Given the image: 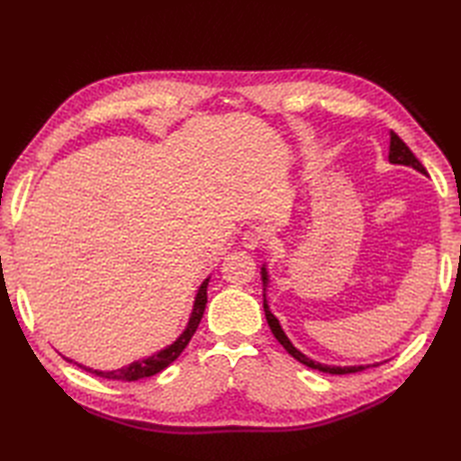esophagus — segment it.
Segmentation results:
<instances>
[{
    "label": "esophagus",
    "instance_id": "esophagus-1",
    "mask_svg": "<svg viewBox=\"0 0 461 461\" xmlns=\"http://www.w3.org/2000/svg\"><path fill=\"white\" fill-rule=\"evenodd\" d=\"M266 243V236L259 230H248L241 238V246L246 249H256Z\"/></svg>",
    "mask_w": 461,
    "mask_h": 461
}]
</instances>
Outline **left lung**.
<instances>
[{
	"instance_id": "1",
	"label": "left lung",
	"mask_w": 461,
	"mask_h": 461,
	"mask_svg": "<svg viewBox=\"0 0 461 461\" xmlns=\"http://www.w3.org/2000/svg\"><path fill=\"white\" fill-rule=\"evenodd\" d=\"M388 160L393 162V164L410 166V168L418 170L420 174H428V172H426V168L422 166V162H420V160L416 158L414 152L410 150L408 146H406V142H404L402 139H400V136H398L396 132H393V131H390V152H388ZM261 279H263V311H266L267 325H269V329H271L273 335H276V339H277V340L281 342V345H283V348H285L293 358L299 360L301 365H305V366H309V368H315V370H321V372H327V375H350V372H360V370L368 368V366H362V365H360V366H330V365H321V362H315L312 358L305 357L299 348L293 347V342L287 339L285 332H283V329H281V325H279L277 317L273 315V312L269 311L267 299H266V287H267V283H269V276H267V269H266V266L261 267Z\"/></svg>"
}]
</instances>
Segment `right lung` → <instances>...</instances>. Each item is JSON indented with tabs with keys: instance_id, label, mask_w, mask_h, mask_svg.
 <instances>
[{
	"instance_id": "obj_1",
	"label": "right lung",
	"mask_w": 461,
	"mask_h": 461,
	"mask_svg": "<svg viewBox=\"0 0 461 461\" xmlns=\"http://www.w3.org/2000/svg\"><path fill=\"white\" fill-rule=\"evenodd\" d=\"M208 281H210V277L203 279L198 293H195V301H194V309H192V315H190L188 325H185L182 335L176 339L172 345H168V347L158 350V352H154L152 357L134 360V362H131V365H126L122 368H116V370H106L104 372V370H93L89 366H83V365H79V362H75V365L93 372V375H96V376H103V378H109V380L132 382V380H140V378H149V376L158 375L160 370H164L166 366H170L172 362L182 355V350L188 347V342L194 337L195 329H198L200 321L203 317L205 303H208V293H205V291H208ZM63 358L68 360V362H73L71 358H67V357H63Z\"/></svg>"
}]
</instances>
